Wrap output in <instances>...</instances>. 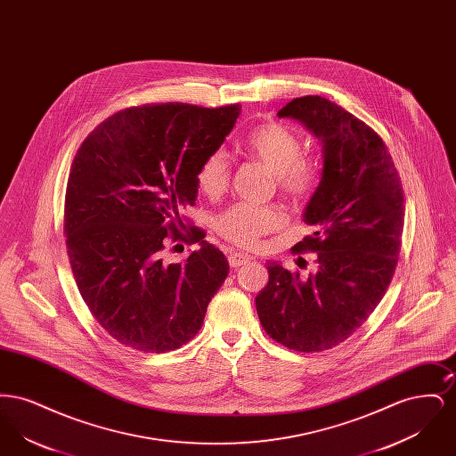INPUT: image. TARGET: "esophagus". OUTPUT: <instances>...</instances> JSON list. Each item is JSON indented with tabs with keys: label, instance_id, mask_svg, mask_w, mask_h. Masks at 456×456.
Listing matches in <instances>:
<instances>
[{
	"label": "esophagus",
	"instance_id": "1",
	"mask_svg": "<svg viewBox=\"0 0 456 456\" xmlns=\"http://www.w3.org/2000/svg\"><path fill=\"white\" fill-rule=\"evenodd\" d=\"M249 260H251L249 255L238 253V251H231V253H229V265H231L232 268H238L240 265H246Z\"/></svg>",
	"mask_w": 456,
	"mask_h": 456
}]
</instances>
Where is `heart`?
I'll use <instances>...</instances> for the list:
<instances>
[{"label": "heart", "instance_id": "heart-1", "mask_svg": "<svg viewBox=\"0 0 456 456\" xmlns=\"http://www.w3.org/2000/svg\"><path fill=\"white\" fill-rule=\"evenodd\" d=\"M242 151L275 174V181L283 195L304 198L318 181L316 164L303 157L301 138L283 125L268 123L251 131ZM196 186L203 195L217 198L229 184V162L225 153L216 151L205 155L195 174ZM283 224L282 212L277 207H256L238 203L216 218V231L222 238L239 246H255L258 239L277 231Z\"/></svg>", "mask_w": 456, "mask_h": 456}]
</instances>
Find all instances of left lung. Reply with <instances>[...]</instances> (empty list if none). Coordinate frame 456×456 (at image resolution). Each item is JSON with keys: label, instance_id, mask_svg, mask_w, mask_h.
<instances>
[{"label": "left lung", "instance_id": "8db88e82", "mask_svg": "<svg viewBox=\"0 0 456 456\" xmlns=\"http://www.w3.org/2000/svg\"><path fill=\"white\" fill-rule=\"evenodd\" d=\"M277 114L301 121L322 142V181L303 216L316 231L292 248L316 260L307 277L268 263L256 311L275 342L322 352L347 340L387 294L403 232V191L381 136L338 104L305 95Z\"/></svg>", "mask_w": 456, "mask_h": 456}]
</instances>
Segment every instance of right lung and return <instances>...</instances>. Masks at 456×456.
<instances>
[{
	"label": "right lung",
	"instance_id": "1",
	"mask_svg": "<svg viewBox=\"0 0 456 456\" xmlns=\"http://www.w3.org/2000/svg\"><path fill=\"white\" fill-rule=\"evenodd\" d=\"M239 112V104L128 108L77 151L66 184L68 258L92 316L126 347L162 354L188 344L229 273L201 229H179L181 212L195 205L200 162L220 149ZM177 240L200 249L169 264L165 246Z\"/></svg>",
	"mask_w": 456,
	"mask_h": 456
}]
</instances>
